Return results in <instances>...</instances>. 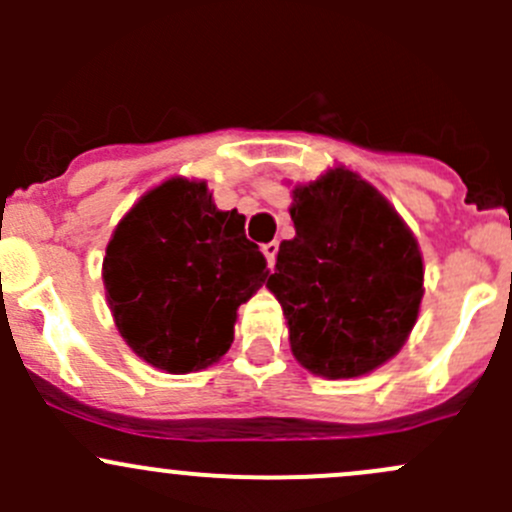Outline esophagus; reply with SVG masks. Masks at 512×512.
<instances>
[{
    "label": "esophagus",
    "instance_id": "esophagus-1",
    "mask_svg": "<svg viewBox=\"0 0 512 512\" xmlns=\"http://www.w3.org/2000/svg\"><path fill=\"white\" fill-rule=\"evenodd\" d=\"M277 250H280V242L277 240H272V242H267V245H262V252H265V257H267V267H275V260H277Z\"/></svg>",
    "mask_w": 512,
    "mask_h": 512
}]
</instances>
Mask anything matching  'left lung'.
<instances>
[{
  "mask_svg": "<svg viewBox=\"0 0 512 512\" xmlns=\"http://www.w3.org/2000/svg\"><path fill=\"white\" fill-rule=\"evenodd\" d=\"M297 235L277 252L267 289L282 304L294 359L354 379L399 354L423 297L414 232L354 170L332 168L292 190Z\"/></svg>",
  "mask_w": 512,
  "mask_h": 512,
  "instance_id": "obj_1",
  "label": "left lung"
}]
</instances>
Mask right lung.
Segmentation results:
<instances>
[{
  "label": "right lung",
  "instance_id": "add662e5",
  "mask_svg": "<svg viewBox=\"0 0 512 512\" xmlns=\"http://www.w3.org/2000/svg\"><path fill=\"white\" fill-rule=\"evenodd\" d=\"M267 260L245 215L218 210L203 180L148 190L113 230L103 285L116 327L168 374L208 369L230 349L237 307L265 285Z\"/></svg>",
  "mask_w": 512,
  "mask_h": 512
}]
</instances>
